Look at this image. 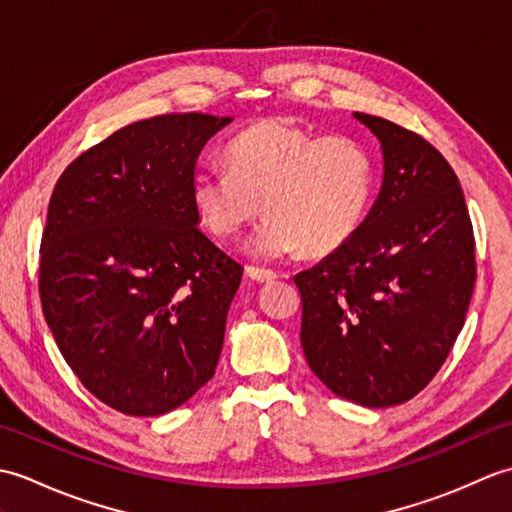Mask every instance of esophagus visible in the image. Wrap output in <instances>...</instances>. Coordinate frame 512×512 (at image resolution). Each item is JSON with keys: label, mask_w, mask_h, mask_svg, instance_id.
I'll return each instance as SVG.
<instances>
[{"label": "esophagus", "mask_w": 512, "mask_h": 512, "mask_svg": "<svg viewBox=\"0 0 512 512\" xmlns=\"http://www.w3.org/2000/svg\"><path fill=\"white\" fill-rule=\"evenodd\" d=\"M246 275L253 281H257V284H268V281H275L279 277L275 270H266L257 266H246Z\"/></svg>", "instance_id": "34e87169"}]
</instances>
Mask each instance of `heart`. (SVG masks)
I'll return each instance as SVG.
<instances>
[{"label":"heart","mask_w":512,"mask_h":512,"mask_svg":"<svg viewBox=\"0 0 512 512\" xmlns=\"http://www.w3.org/2000/svg\"><path fill=\"white\" fill-rule=\"evenodd\" d=\"M228 166L204 165L191 178V200L215 237H233L266 209L246 239L257 259H286L303 248L330 253L365 220L374 189V160L343 134L319 136L281 118L239 132L226 147Z\"/></svg>","instance_id":"1"}]
</instances>
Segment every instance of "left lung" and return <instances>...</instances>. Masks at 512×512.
Segmentation results:
<instances>
[{"label": "left lung", "mask_w": 512, "mask_h": 512, "mask_svg": "<svg viewBox=\"0 0 512 512\" xmlns=\"http://www.w3.org/2000/svg\"><path fill=\"white\" fill-rule=\"evenodd\" d=\"M383 149V187L358 231L295 277L301 345L321 383L391 407L431 383L475 286V239L455 171L422 136L354 112Z\"/></svg>", "instance_id": "1"}]
</instances>
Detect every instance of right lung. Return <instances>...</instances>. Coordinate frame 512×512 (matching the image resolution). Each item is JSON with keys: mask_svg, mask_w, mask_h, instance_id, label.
Instances as JSON below:
<instances>
[{"mask_svg": "<svg viewBox=\"0 0 512 512\" xmlns=\"http://www.w3.org/2000/svg\"><path fill=\"white\" fill-rule=\"evenodd\" d=\"M233 118L165 114L70 162L48 204L39 295L83 387L127 416H162L215 374L244 268L206 237L191 178Z\"/></svg>", "mask_w": 512, "mask_h": 512, "instance_id": "add662e5", "label": "right lung"}]
</instances>
